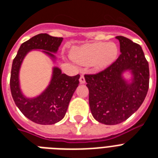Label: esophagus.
Segmentation results:
<instances>
[{"instance_id": "34e87169", "label": "esophagus", "mask_w": 158, "mask_h": 158, "mask_svg": "<svg viewBox=\"0 0 158 158\" xmlns=\"http://www.w3.org/2000/svg\"><path fill=\"white\" fill-rule=\"evenodd\" d=\"M79 82H80V84H84L85 83V78H84V75L80 76V78H79Z\"/></svg>"}]
</instances>
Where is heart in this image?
Returning a JSON list of instances; mask_svg holds the SVG:
<instances>
[{"label": "heart", "instance_id": "obj_1", "mask_svg": "<svg viewBox=\"0 0 158 158\" xmlns=\"http://www.w3.org/2000/svg\"><path fill=\"white\" fill-rule=\"evenodd\" d=\"M119 48L115 43H89L72 51L74 60L81 64H89L96 70L103 69L117 58Z\"/></svg>", "mask_w": 158, "mask_h": 158}]
</instances>
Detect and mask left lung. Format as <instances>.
I'll return each instance as SVG.
<instances>
[{"label": "left lung", "instance_id": "obj_1", "mask_svg": "<svg viewBox=\"0 0 158 158\" xmlns=\"http://www.w3.org/2000/svg\"><path fill=\"white\" fill-rule=\"evenodd\" d=\"M120 55L114 63L95 74H85L89 106L94 119L104 125H117L132 115L142 105L149 86V67L142 48L123 36ZM130 71L126 81L123 74Z\"/></svg>", "mask_w": 158, "mask_h": 158}]
</instances>
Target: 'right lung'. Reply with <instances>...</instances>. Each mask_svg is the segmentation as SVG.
Returning a JSON list of instances; mask_svg holds the SVG:
<instances>
[{
  "label": "right lung",
  "instance_id": "1",
  "mask_svg": "<svg viewBox=\"0 0 158 158\" xmlns=\"http://www.w3.org/2000/svg\"><path fill=\"white\" fill-rule=\"evenodd\" d=\"M63 38L40 33L26 41L20 46L12 64L10 91L15 105L21 112L33 122L39 125H53L61 120L66 113L70 99L79 86L80 75L68 76L61 69L53 67L52 76L47 89L35 98H27L21 91L19 69L24 57L32 50H42L53 61Z\"/></svg>",
  "mask_w": 158,
  "mask_h": 158
}]
</instances>
